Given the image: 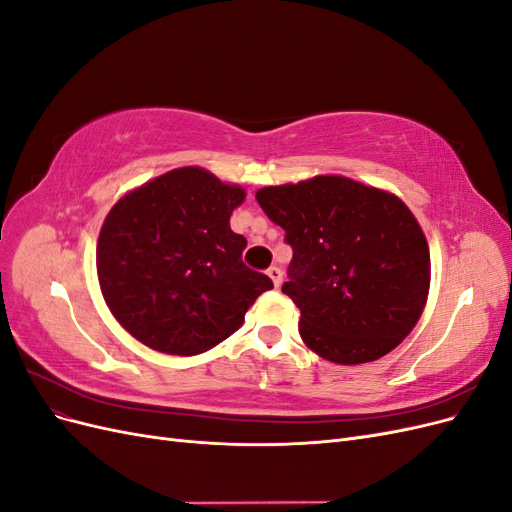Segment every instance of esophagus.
Returning <instances> with one entry per match:
<instances>
[{
	"instance_id": "34e87169",
	"label": "esophagus",
	"mask_w": 512,
	"mask_h": 512,
	"mask_svg": "<svg viewBox=\"0 0 512 512\" xmlns=\"http://www.w3.org/2000/svg\"><path fill=\"white\" fill-rule=\"evenodd\" d=\"M269 277L273 280V284H275V288H280L282 286V282H284V273H282V269L280 267H269Z\"/></svg>"
}]
</instances>
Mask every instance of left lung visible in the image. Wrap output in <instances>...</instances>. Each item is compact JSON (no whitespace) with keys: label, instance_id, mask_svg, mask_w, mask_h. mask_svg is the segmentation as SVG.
I'll list each match as a JSON object with an SVG mask.
<instances>
[{"label":"left lung","instance_id":"left-lung-1","mask_svg":"<svg viewBox=\"0 0 512 512\" xmlns=\"http://www.w3.org/2000/svg\"><path fill=\"white\" fill-rule=\"evenodd\" d=\"M292 247L282 292L299 307V333L322 359L376 361L412 329L427 301L429 247L389 192L346 177H316L256 192Z\"/></svg>","mask_w":512,"mask_h":512}]
</instances>
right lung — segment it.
I'll return each mask as SVG.
<instances>
[{"label": "right lung", "instance_id": "1", "mask_svg": "<svg viewBox=\"0 0 512 512\" xmlns=\"http://www.w3.org/2000/svg\"><path fill=\"white\" fill-rule=\"evenodd\" d=\"M243 200L237 185L188 166L123 196L106 215L96 252L100 288L138 342L200 354L235 333L273 288L271 277L245 265L247 241L230 230Z\"/></svg>", "mask_w": 512, "mask_h": 512}]
</instances>
